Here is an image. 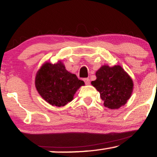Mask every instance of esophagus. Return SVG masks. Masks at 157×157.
Masks as SVG:
<instances>
[{
  "instance_id": "1",
  "label": "esophagus",
  "mask_w": 157,
  "mask_h": 157,
  "mask_svg": "<svg viewBox=\"0 0 157 157\" xmlns=\"http://www.w3.org/2000/svg\"><path fill=\"white\" fill-rule=\"evenodd\" d=\"M84 82L86 85H89L90 84V80L89 78H85L84 79Z\"/></svg>"
}]
</instances>
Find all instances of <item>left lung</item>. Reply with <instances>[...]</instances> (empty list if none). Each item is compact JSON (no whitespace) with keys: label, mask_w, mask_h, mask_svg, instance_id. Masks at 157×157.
Returning <instances> with one entry per match:
<instances>
[{"label":"left lung","mask_w":157,"mask_h":157,"mask_svg":"<svg viewBox=\"0 0 157 157\" xmlns=\"http://www.w3.org/2000/svg\"><path fill=\"white\" fill-rule=\"evenodd\" d=\"M97 79L91 85L100 92L104 105L110 109H118L130 99L134 82L120 65H104L96 72Z\"/></svg>","instance_id":"obj_1"}]
</instances>
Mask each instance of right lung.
I'll use <instances>...</instances> for the list:
<instances>
[{"label":"right lung","instance_id":"obj_1","mask_svg":"<svg viewBox=\"0 0 157 157\" xmlns=\"http://www.w3.org/2000/svg\"><path fill=\"white\" fill-rule=\"evenodd\" d=\"M37 92L48 103L61 107L73 100L74 95L85 82L75 74L66 69L60 60L52 64L46 62L37 71L35 76Z\"/></svg>","mask_w":157,"mask_h":157}]
</instances>
